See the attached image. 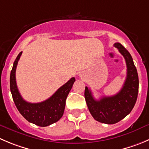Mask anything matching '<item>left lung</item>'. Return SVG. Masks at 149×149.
Instances as JSON below:
<instances>
[{"label": "left lung", "instance_id": "8db88e82", "mask_svg": "<svg viewBox=\"0 0 149 149\" xmlns=\"http://www.w3.org/2000/svg\"><path fill=\"white\" fill-rule=\"evenodd\" d=\"M114 47L124 56L127 67L122 88L114 96L103 97L100 100L93 98L88 88L85 89V99L91 116L99 122L107 124H116L130 114L137 101L139 87L137 69L130 53L118 42L115 43Z\"/></svg>", "mask_w": 149, "mask_h": 149}]
</instances>
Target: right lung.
I'll return each instance as SVG.
<instances>
[{"label": "right lung", "mask_w": 149, "mask_h": 149, "mask_svg": "<svg viewBox=\"0 0 149 149\" xmlns=\"http://www.w3.org/2000/svg\"><path fill=\"white\" fill-rule=\"evenodd\" d=\"M20 52L14 62L10 74V90L14 102L20 114L29 122L39 127H47L57 122L64 112L66 100L75 81L72 77L66 83L59 88L56 93L45 101L39 103H30L22 99L16 83V68L20 56Z\"/></svg>", "instance_id": "obj_1"}]
</instances>
